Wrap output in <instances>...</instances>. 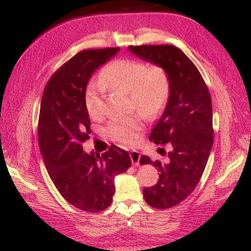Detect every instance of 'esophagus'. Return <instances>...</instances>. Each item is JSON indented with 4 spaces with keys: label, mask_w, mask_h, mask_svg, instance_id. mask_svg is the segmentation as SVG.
<instances>
[{
    "label": "esophagus",
    "mask_w": 251,
    "mask_h": 251,
    "mask_svg": "<svg viewBox=\"0 0 251 251\" xmlns=\"http://www.w3.org/2000/svg\"><path fill=\"white\" fill-rule=\"evenodd\" d=\"M129 155H130L132 165H136V166H138V165H139V161H140V153L136 150H132V151H130Z\"/></svg>",
    "instance_id": "34e87169"
}]
</instances>
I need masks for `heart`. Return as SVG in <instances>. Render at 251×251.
Returning a JSON list of instances; mask_svg holds the SVG:
<instances>
[{"mask_svg":"<svg viewBox=\"0 0 251 251\" xmlns=\"http://www.w3.org/2000/svg\"><path fill=\"white\" fill-rule=\"evenodd\" d=\"M101 84H90L85 93L88 114L96 119L105 109V88L130 95L131 103L147 119H154L166 106L170 93L168 72L161 65L148 66L146 61L122 58L106 65L100 72ZM140 117L129 116L110 122L106 132L124 145H135L142 129Z\"/></svg>","mask_w":251,"mask_h":251,"instance_id":"heart-1","label":"heart"}]
</instances>
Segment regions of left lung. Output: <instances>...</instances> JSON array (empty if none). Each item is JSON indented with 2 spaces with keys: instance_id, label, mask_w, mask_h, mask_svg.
<instances>
[{
  "instance_id": "8db88e82",
  "label": "left lung",
  "mask_w": 251,
  "mask_h": 251,
  "mask_svg": "<svg viewBox=\"0 0 251 251\" xmlns=\"http://www.w3.org/2000/svg\"><path fill=\"white\" fill-rule=\"evenodd\" d=\"M128 50L143 60L163 66L170 79L166 109L149 138L156 145L170 146L168 162L140 157V165L151 164L159 173L157 183L143 189L145 200L165 209L184 201L204 173L214 145L210 94L199 69L176 46L139 45Z\"/></svg>"
}]
</instances>
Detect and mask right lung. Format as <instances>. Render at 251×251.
Masks as SVG:
<instances>
[{"label": "right lung", "mask_w": 251, "mask_h": 251, "mask_svg": "<svg viewBox=\"0 0 251 251\" xmlns=\"http://www.w3.org/2000/svg\"><path fill=\"white\" fill-rule=\"evenodd\" d=\"M119 50L79 51L52 74L41 101L37 137L47 173L69 204L88 212L111 205L114 177L131 166L128 153L119 147L88 154L82 146L92 131L85 104L87 83L96 69Z\"/></svg>", "instance_id": "obj_1"}]
</instances>
